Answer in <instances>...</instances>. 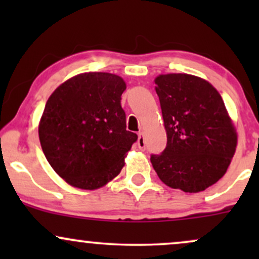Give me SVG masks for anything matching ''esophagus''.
<instances>
[{
  "mask_svg": "<svg viewBox=\"0 0 259 259\" xmlns=\"http://www.w3.org/2000/svg\"><path fill=\"white\" fill-rule=\"evenodd\" d=\"M138 145H139L140 150H145V147H146V142H145V135H144V133H142V132L139 133Z\"/></svg>",
  "mask_w": 259,
  "mask_h": 259,
  "instance_id": "esophagus-1",
  "label": "esophagus"
}]
</instances>
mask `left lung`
I'll use <instances>...</instances> for the list:
<instances>
[{"instance_id":"8db88e82","label":"left lung","mask_w":259,"mask_h":259,"mask_svg":"<svg viewBox=\"0 0 259 259\" xmlns=\"http://www.w3.org/2000/svg\"><path fill=\"white\" fill-rule=\"evenodd\" d=\"M167 147L151 156L165 185L201 192L227 173L237 146V133L221 94L207 80L185 73L154 79Z\"/></svg>"}]
</instances>
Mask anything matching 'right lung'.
<instances>
[{"mask_svg":"<svg viewBox=\"0 0 259 259\" xmlns=\"http://www.w3.org/2000/svg\"><path fill=\"white\" fill-rule=\"evenodd\" d=\"M126 84L111 73H81L47 100L38 139L50 165L65 183L97 190L114 179L138 140L127 132L121 94Z\"/></svg>","mask_w":259,"mask_h":259,"instance_id":"add662e5","label":"right lung"}]
</instances>
